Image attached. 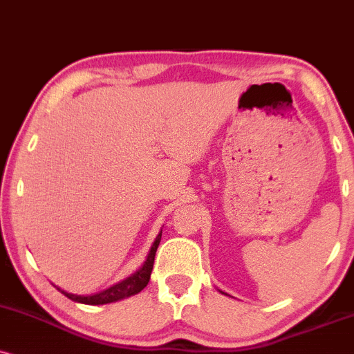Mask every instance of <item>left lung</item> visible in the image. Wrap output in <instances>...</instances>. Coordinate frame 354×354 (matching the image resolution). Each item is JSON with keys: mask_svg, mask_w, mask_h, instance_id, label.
<instances>
[{"mask_svg": "<svg viewBox=\"0 0 354 354\" xmlns=\"http://www.w3.org/2000/svg\"><path fill=\"white\" fill-rule=\"evenodd\" d=\"M221 294H223V292H221Z\"/></svg>", "mask_w": 354, "mask_h": 354, "instance_id": "obj_1", "label": "left lung"}]
</instances>
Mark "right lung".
I'll return each mask as SVG.
<instances>
[{"label": "right lung", "mask_w": 354, "mask_h": 354, "mask_svg": "<svg viewBox=\"0 0 354 354\" xmlns=\"http://www.w3.org/2000/svg\"><path fill=\"white\" fill-rule=\"evenodd\" d=\"M160 236H162V230H160V233L156 236V241L152 243L149 254H147L146 261H144V264L141 266V268H139L136 272L133 274V276L126 277L124 281L115 283V286H111L110 289L100 292V294H95V295L68 294V292L62 290L60 287H57V290L62 292L65 297L73 300V302H80V304H86V305L111 304V302H116V300H121V299L131 297V295H134V294H139V292H141L144 287L147 286V282H149V279H151L152 266H154V257H156L157 248H159Z\"/></svg>", "instance_id": "right-lung-1"}]
</instances>
